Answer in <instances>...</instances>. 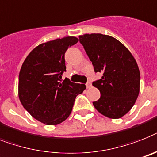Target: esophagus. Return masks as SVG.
<instances>
[{"label":"esophagus","mask_w":157,"mask_h":157,"mask_svg":"<svg viewBox=\"0 0 157 157\" xmlns=\"http://www.w3.org/2000/svg\"><path fill=\"white\" fill-rule=\"evenodd\" d=\"M86 88H90L91 86H92V85H91V83H90V82H86Z\"/></svg>","instance_id":"1"}]
</instances>
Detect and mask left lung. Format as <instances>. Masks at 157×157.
Wrapping results in <instances>:
<instances>
[{"label": "left lung", "mask_w": 157, "mask_h": 157, "mask_svg": "<svg viewBox=\"0 0 157 157\" xmlns=\"http://www.w3.org/2000/svg\"><path fill=\"white\" fill-rule=\"evenodd\" d=\"M94 72L100 79L93 82L101 96L93 105L99 113L119 119L132 109L139 95L140 74L132 54L120 41L109 35L90 33L79 36Z\"/></svg>", "instance_id": "left-lung-1"}]
</instances>
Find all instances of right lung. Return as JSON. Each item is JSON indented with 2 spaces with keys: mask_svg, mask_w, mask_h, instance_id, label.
I'll return each instance as SVG.
<instances>
[{
  "mask_svg": "<svg viewBox=\"0 0 157 157\" xmlns=\"http://www.w3.org/2000/svg\"><path fill=\"white\" fill-rule=\"evenodd\" d=\"M78 41L65 37L40 44L23 63L18 82L21 103L34 119L47 125H57L71 115L75 99L86 89L62 75L66 71L65 53Z\"/></svg>",
  "mask_w": 157,
  "mask_h": 157,
  "instance_id": "add662e5",
  "label": "right lung"
}]
</instances>
